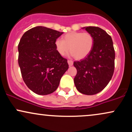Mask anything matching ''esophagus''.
<instances>
[{
    "mask_svg": "<svg viewBox=\"0 0 132 132\" xmlns=\"http://www.w3.org/2000/svg\"><path fill=\"white\" fill-rule=\"evenodd\" d=\"M68 64H69V66H71L73 65V61H71V60H68Z\"/></svg>",
    "mask_w": 132,
    "mask_h": 132,
    "instance_id": "1",
    "label": "esophagus"
}]
</instances>
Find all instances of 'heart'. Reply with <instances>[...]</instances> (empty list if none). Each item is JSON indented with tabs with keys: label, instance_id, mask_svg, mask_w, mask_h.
<instances>
[{
	"label": "heart",
	"instance_id": "1",
	"mask_svg": "<svg viewBox=\"0 0 132 132\" xmlns=\"http://www.w3.org/2000/svg\"><path fill=\"white\" fill-rule=\"evenodd\" d=\"M94 39L88 32L72 31L68 33L63 39L57 38L55 41V48L61 56H64L68 51L70 55L78 60H82L90 53L93 48Z\"/></svg>",
	"mask_w": 132,
	"mask_h": 132
}]
</instances>
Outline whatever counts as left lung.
Here are the masks:
<instances>
[{"instance_id": "obj_1", "label": "left lung", "mask_w": 132, "mask_h": 132, "mask_svg": "<svg viewBox=\"0 0 132 132\" xmlns=\"http://www.w3.org/2000/svg\"><path fill=\"white\" fill-rule=\"evenodd\" d=\"M94 39L90 53L81 61L74 62L77 74L74 79L76 87L83 94L99 93L109 84L115 66L113 42L105 30L97 27H84Z\"/></svg>"}]
</instances>
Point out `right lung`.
I'll use <instances>...</instances> for the list:
<instances>
[{"label":"right lung","instance_id":"add662e5","mask_svg":"<svg viewBox=\"0 0 132 132\" xmlns=\"http://www.w3.org/2000/svg\"><path fill=\"white\" fill-rule=\"evenodd\" d=\"M63 33L38 26L27 31L20 40L18 61L22 78L37 94L55 91L69 68L67 60L57 52L54 44Z\"/></svg>","mask_w":132,"mask_h":132}]
</instances>
